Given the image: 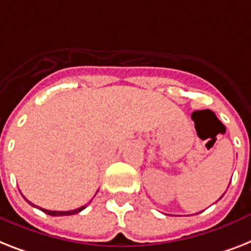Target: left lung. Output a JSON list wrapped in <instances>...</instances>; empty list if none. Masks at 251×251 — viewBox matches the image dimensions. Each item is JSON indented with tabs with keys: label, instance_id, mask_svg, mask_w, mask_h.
<instances>
[{
	"label": "left lung",
	"instance_id": "obj_1",
	"mask_svg": "<svg viewBox=\"0 0 251 251\" xmlns=\"http://www.w3.org/2000/svg\"><path fill=\"white\" fill-rule=\"evenodd\" d=\"M222 197H223V196H222ZM222 197H221V199H222Z\"/></svg>",
	"mask_w": 251,
	"mask_h": 251
}]
</instances>
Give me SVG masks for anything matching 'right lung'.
<instances>
[{
    "label": "right lung",
    "instance_id": "1",
    "mask_svg": "<svg viewBox=\"0 0 251 251\" xmlns=\"http://www.w3.org/2000/svg\"><path fill=\"white\" fill-rule=\"evenodd\" d=\"M29 202V201H28ZM32 206H36V205H33L32 202H29ZM38 207V206H36ZM86 206H81L78 207V209H75V210H69V211H52V210H46V209H42V207H38L41 211H44L45 214H49V215H51V217H63V215H72V214H77L79 213L81 210H83Z\"/></svg>",
    "mask_w": 251,
    "mask_h": 251
}]
</instances>
